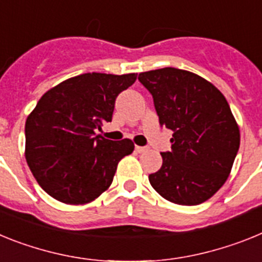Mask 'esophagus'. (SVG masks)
Returning a JSON list of instances; mask_svg holds the SVG:
<instances>
[{"label": "esophagus", "mask_w": 262, "mask_h": 262, "mask_svg": "<svg viewBox=\"0 0 262 262\" xmlns=\"http://www.w3.org/2000/svg\"><path fill=\"white\" fill-rule=\"evenodd\" d=\"M147 150H149L147 146H136V151H137V153H145Z\"/></svg>", "instance_id": "34e87169"}]
</instances>
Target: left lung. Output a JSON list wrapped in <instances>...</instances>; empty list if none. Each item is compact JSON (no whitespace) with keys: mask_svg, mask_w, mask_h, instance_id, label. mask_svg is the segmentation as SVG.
Instances as JSON below:
<instances>
[{"mask_svg":"<svg viewBox=\"0 0 262 262\" xmlns=\"http://www.w3.org/2000/svg\"><path fill=\"white\" fill-rule=\"evenodd\" d=\"M151 93L159 125L172 130L171 150L149 175L150 185L166 200L196 206L210 199L228 178L240 146V132L215 85L179 68L138 75Z\"/></svg>","mask_w":262,"mask_h":262,"instance_id":"left-lung-1","label":"left lung"}]
</instances>
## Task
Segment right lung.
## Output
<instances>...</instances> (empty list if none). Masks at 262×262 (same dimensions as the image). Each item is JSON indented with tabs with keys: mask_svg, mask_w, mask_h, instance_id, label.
Segmentation results:
<instances>
[{
	"mask_svg": "<svg viewBox=\"0 0 262 262\" xmlns=\"http://www.w3.org/2000/svg\"><path fill=\"white\" fill-rule=\"evenodd\" d=\"M137 74L91 72L47 91L25 125L27 165L50 196L67 204L90 203L111 186L120 159L134 144L96 134L112 121L116 97Z\"/></svg>",
	"mask_w": 262,
	"mask_h": 262,
	"instance_id": "right-lung-1",
	"label": "right lung"
}]
</instances>
